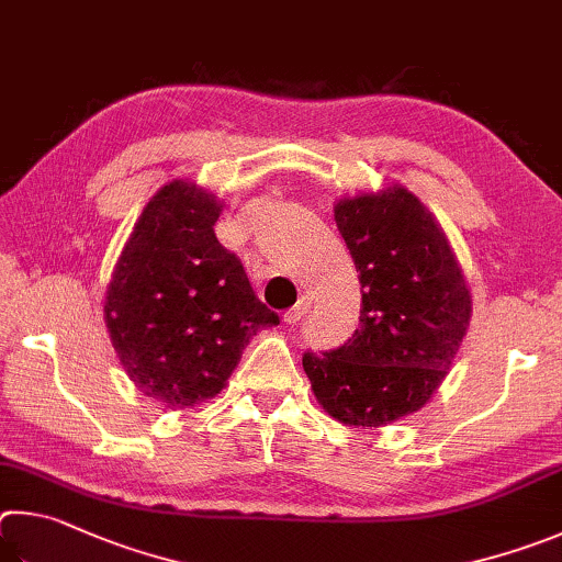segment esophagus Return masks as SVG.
I'll return each instance as SVG.
<instances>
[{
    "label": "esophagus",
    "instance_id": "1",
    "mask_svg": "<svg viewBox=\"0 0 562 562\" xmlns=\"http://www.w3.org/2000/svg\"><path fill=\"white\" fill-rule=\"evenodd\" d=\"M308 311H311V299L308 296H301L296 306L283 313V323H286V326H293V323H299L303 316H306Z\"/></svg>",
    "mask_w": 562,
    "mask_h": 562
}]
</instances>
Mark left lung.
Instances as JSON below:
<instances>
[{"label": "left lung", "mask_w": 562, "mask_h": 562, "mask_svg": "<svg viewBox=\"0 0 562 562\" xmlns=\"http://www.w3.org/2000/svg\"><path fill=\"white\" fill-rule=\"evenodd\" d=\"M360 271V326L303 370L330 417L382 427L417 412L451 368L471 318L457 256L435 216L405 187L336 204Z\"/></svg>", "instance_id": "obj_1"}]
</instances>
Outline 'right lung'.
Returning a JSON list of instances; mask_svg holds the SVG:
<instances>
[{
  "instance_id": "add662e5",
  "label": "right lung",
  "mask_w": 562,
  "mask_h": 562,
  "mask_svg": "<svg viewBox=\"0 0 562 562\" xmlns=\"http://www.w3.org/2000/svg\"><path fill=\"white\" fill-rule=\"evenodd\" d=\"M220 204L175 180L137 220L105 293L113 348L135 387L167 409L220 395L279 313L256 299L244 263L214 234Z\"/></svg>"
}]
</instances>
